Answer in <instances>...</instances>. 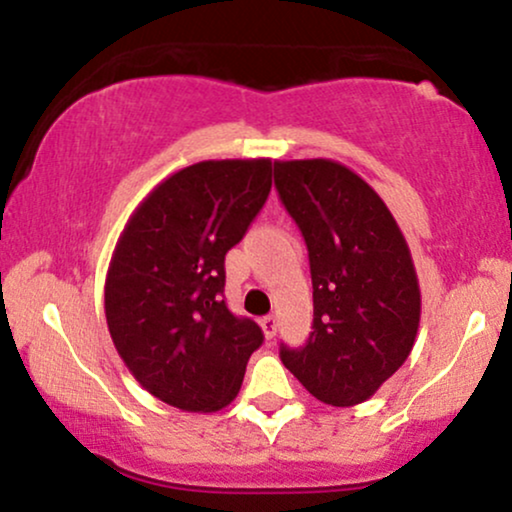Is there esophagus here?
Instances as JSON below:
<instances>
[{"instance_id": "esophagus-1", "label": "esophagus", "mask_w": 512, "mask_h": 512, "mask_svg": "<svg viewBox=\"0 0 512 512\" xmlns=\"http://www.w3.org/2000/svg\"><path fill=\"white\" fill-rule=\"evenodd\" d=\"M260 324H262V329H264V336H267V338H274L276 336V326H279V322H276L274 315H267Z\"/></svg>"}]
</instances>
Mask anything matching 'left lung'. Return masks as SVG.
I'll list each match as a JSON object with an SVG mask.
<instances>
[{
  "mask_svg": "<svg viewBox=\"0 0 512 512\" xmlns=\"http://www.w3.org/2000/svg\"><path fill=\"white\" fill-rule=\"evenodd\" d=\"M274 186L307 245L315 319L281 362L317 400L350 408L398 372L420 326L410 248L384 200L331 159L274 162Z\"/></svg>",
  "mask_w": 512,
  "mask_h": 512,
  "instance_id": "1",
  "label": "left lung"
}]
</instances>
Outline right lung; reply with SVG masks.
Masks as SVG:
<instances>
[{
  "label": "right lung",
  "instance_id": "add662e5",
  "mask_svg": "<svg viewBox=\"0 0 512 512\" xmlns=\"http://www.w3.org/2000/svg\"><path fill=\"white\" fill-rule=\"evenodd\" d=\"M272 190V159H209L140 202L116 243L104 315L145 391L188 412L238 396L262 329L226 307L224 257Z\"/></svg>",
  "mask_w": 512,
  "mask_h": 512
}]
</instances>
